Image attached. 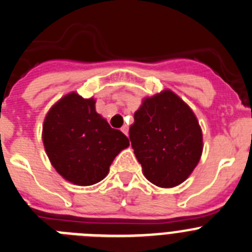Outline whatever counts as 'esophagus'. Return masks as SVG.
I'll return each mask as SVG.
<instances>
[{"instance_id": "34e87169", "label": "esophagus", "mask_w": 252, "mask_h": 252, "mask_svg": "<svg viewBox=\"0 0 252 252\" xmlns=\"http://www.w3.org/2000/svg\"><path fill=\"white\" fill-rule=\"evenodd\" d=\"M121 131L125 133V135L127 136L128 135V126H127V125H124V126L121 127Z\"/></svg>"}]
</instances>
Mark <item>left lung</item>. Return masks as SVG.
Instances as JSON below:
<instances>
[{
    "label": "left lung",
    "instance_id": "8db88e82",
    "mask_svg": "<svg viewBox=\"0 0 252 252\" xmlns=\"http://www.w3.org/2000/svg\"><path fill=\"white\" fill-rule=\"evenodd\" d=\"M130 140L145 177L160 188L184 182L201 158L202 132L197 119L168 90L144 100L135 112Z\"/></svg>",
    "mask_w": 252,
    "mask_h": 252
}]
</instances>
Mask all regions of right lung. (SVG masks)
I'll list each match as a JSON object with an SVG mask.
<instances>
[{
	"instance_id": "obj_1",
	"label": "right lung",
	"mask_w": 252,
	"mask_h": 252,
	"mask_svg": "<svg viewBox=\"0 0 252 252\" xmlns=\"http://www.w3.org/2000/svg\"><path fill=\"white\" fill-rule=\"evenodd\" d=\"M42 140L51 163L63 179L89 186L105 179L111 163L130 145L94 110V100L72 92L48 111Z\"/></svg>"
}]
</instances>
